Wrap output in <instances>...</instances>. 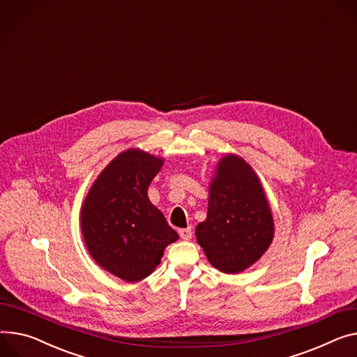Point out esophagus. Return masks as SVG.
Listing matches in <instances>:
<instances>
[{"mask_svg":"<svg viewBox=\"0 0 357 357\" xmlns=\"http://www.w3.org/2000/svg\"><path fill=\"white\" fill-rule=\"evenodd\" d=\"M178 234H180V237L183 240H190L191 234H193V233H191V227H185V229H180Z\"/></svg>","mask_w":357,"mask_h":357,"instance_id":"obj_1","label":"esophagus"}]
</instances>
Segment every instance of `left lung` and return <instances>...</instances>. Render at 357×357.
<instances>
[{"mask_svg": "<svg viewBox=\"0 0 357 357\" xmlns=\"http://www.w3.org/2000/svg\"><path fill=\"white\" fill-rule=\"evenodd\" d=\"M274 237V220L259 176L243 157L227 153L208 183L206 220L196 238L210 264L226 274L253 266Z\"/></svg>", "mask_w": 357, "mask_h": 357, "instance_id": "8db88e82", "label": "left lung"}]
</instances>
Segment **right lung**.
Wrapping results in <instances>:
<instances>
[{
    "label": "right lung",
    "instance_id": "add662e5",
    "mask_svg": "<svg viewBox=\"0 0 357 357\" xmlns=\"http://www.w3.org/2000/svg\"><path fill=\"white\" fill-rule=\"evenodd\" d=\"M162 164V157L142 149L121 151L97 176L79 211L90 256L128 283L149 278L164 249L178 240L147 195Z\"/></svg>",
    "mask_w": 357,
    "mask_h": 357
}]
</instances>
